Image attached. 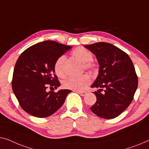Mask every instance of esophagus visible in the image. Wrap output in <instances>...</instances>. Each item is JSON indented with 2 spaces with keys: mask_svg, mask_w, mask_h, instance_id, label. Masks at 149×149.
<instances>
[{
  "mask_svg": "<svg viewBox=\"0 0 149 149\" xmlns=\"http://www.w3.org/2000/svg\"><path fill=\"white\" fill-rule=\"evenodd\" d=\"M77 92L81 96H84L85 95H86V94H87V92Z\"/></svg>",
  "mask_w": 149,
  "mask_h": 149,
  "instance_id": "obj_1",
  "label": "esophagus"
}]
</instances>
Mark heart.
Listing matches in <instances>:
<instances>
[{"mask_svg": "<svg viewBox=\"0 0 149 149\" xmlns=\"http://www.w3.org/2000/svg\"><path fill=\"white\" fill-rule=\"evenodd\" d=\"M72 54L75 58L78 59L83 63V67L85 70L94 71L95 65L92 63V53L90 51L86 49L83 47H78L73 50ZM65 61V55H61L56 59L54 63V72L59 77H65V72L63 70L64 62ZM91 83V78L88 74H84L81 76L77 77H69L66 79L63 83L64 88L68 90H72L76 92H80L84 90Z\"/></svg>", "mask_w": 149, "mask_h": 149, "instance_id": "obj_1", "label": "heart"}]
</instances>
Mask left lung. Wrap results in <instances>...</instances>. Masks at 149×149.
Here are the masks:
<instances>
[{
	"label": "left lung",
	"mask_w": 149,
	"mask_h": 149,
	"mask_svg": "<svg viewBox=\"0 0 149 149\" xmlns=\"http://www.w3.org/2000/svg\"><path fill=\"white\" fill-rule=\"evenodd\" d=\"M84 47L96 55L100 65L92 86L100 89L93 92L97 100L90 109L102 118H114L128 107L138 87L132 61L127 53L110 43L98 42Z\"/></svg>",
	"instance_id": "8db88e82"
}]
</instances>
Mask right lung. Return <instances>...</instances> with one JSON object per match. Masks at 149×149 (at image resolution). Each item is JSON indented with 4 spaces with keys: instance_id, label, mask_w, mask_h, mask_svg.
Returning <instances> with one entry per match:
<instances>
[{
    "instance_id": "right-lung-1",
    "label": "right lung",
    "mask_w": 149,
    "mask_h": 149,
    "mask_svg": "<svg viewBox=\"0 0 149 149\" xmlns=\"http://www.w3.org/2000/svg\"><path fill=\"white\" fill-rule=\"evenodd\" d=\"M72 48L53 41L38 43L21 53L13 72L12 88L20 106L26 113L37 118L51 116L59 109L72 91L47 92V88L60 86L54 74V63Z\"/></svg>"
}]
</instances>
